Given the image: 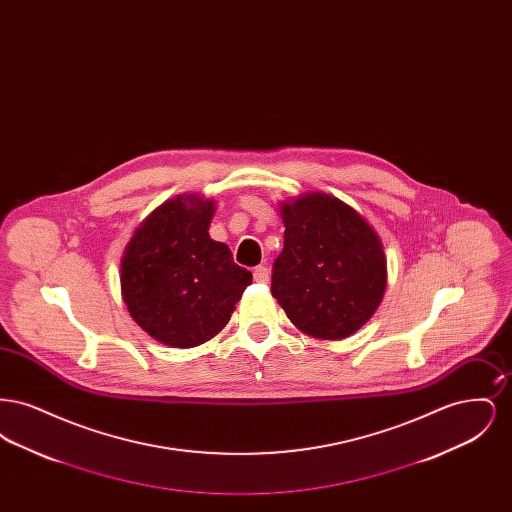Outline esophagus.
I'll return each instance as SVG.
<instances>
[{
	"label": "esophagus",
	"mask_w": 512,
	"mask_h": 512,
	"mask_svg": "<svg viewBox=\"0 0 512 512\" xmlns=\"http://www.w3.org/2000/svg\"><path fill=\"white\" fill-rule=\"evenodd\" d=\"M253 278H255V282H268V268L263 267V265H259V267L253 268Z\"/></svg>",
	"instance_id": "esophagus-1"
}]
</instances>
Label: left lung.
Here are the masks:
<instances>
[{
  "mask_svg": "<svg viewBox=\"0 0 512 512\" xmlns=\"http://www.w3.org/2000/svg\"><path fill=\"white\" fill-rule=\"evenodd\" d=\"M284 249L270 292L293 324L318 340L355 334L378 309L388 268L384 245L353 207L328 194L280 205Z\"/></svg>",
  "mask_w": 512,
  "mask_h": 512,
  "instance_id": "left-lung-1",
  "label": "left lung"
}]
</instances>
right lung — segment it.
Segmentation results:
<instances>
[{
	"mask_svg": "<svg viewBox=\"0 0 512 512\" xmlns=\"http://www.w3.org/2000/svg\"><path fill=\"white\" fill-rule=\"evenodd\" d=\"M213 215V199L176 195L136 228L122 253L126 309L165 345L188 349L217 336L253 280L228 245L211 240Z\"/></svg>",
	"mask_w": 512,
	"mask_h": 512,
	"instance_id": "1",
	"label": "right lung"
}]
</instances>
